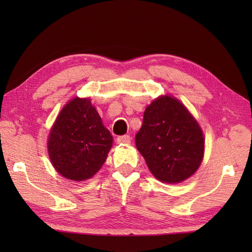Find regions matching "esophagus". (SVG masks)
I'll list each match as a JSON object with an SVG mask.
<instances>
[{"label":"esophagus","mask_w":252,"mask_h":252,"mask_svg":"<svg viewBox=\"0 0 252 252\" xmlns=\"http://www.w3.org/2000/svg\"><path fill=\"white\" fill-rule=\"evenodd\" d=\"M118 143H123V144H129L131 142V137L129 135H121L117 137Z\"/></svg>","instance_id":"1"}]
</instances>
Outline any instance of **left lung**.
Listing matches in <instances>:
<instances>
[{"label":"left lung","instance_id":"8db88e82","mask_svg":"<svg viewBox=\"0 0 252 252\" xmlns=\"http://www.w3.org/2000/svg\"><path fill=\"white\" fill-rule=\"evenodd\" d=\"M135 144L155 178L165 183H180L194 174L205 148L197 121L170 96L147 106Z\"/></svg>","mask_w":252,"mask_h":252}]
</instances>
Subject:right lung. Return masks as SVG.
<instances>
[{
  "instance_id": "right-lung-1",
  "label": "right lung",
  "mask_w": 252,
  "mask_h": 252,
  "mask_svg": "<svg viewBox=\"0 0 252 252\" xmlns=\"http://www.w3.org/2000/svg\"><path fill=\"white\" fill-rule=\"evenodd\" d=\"M49 155L58 173L72 181L92 178L104 164L112 136L89 98H73L52 127Z\"/></svg>"
}]
</instances>
